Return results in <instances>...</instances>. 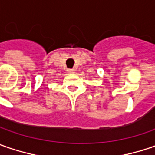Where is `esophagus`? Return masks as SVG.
Returning a JSON list of instances; mask_svg holds the SVG:
<instances>
[{"instance_id":"1","label":"esophagus","mask_w":155,"mask_h":155,"mask_svg":"<svg viewBox=\"0 0 155 155\" xmlns=\"http://www.w3.org/2000/svg\"><path fill=\"white\" fill-rule=\"evenodd\" d=\"M67 71H68L69 73H71H71H74L75 70L74 69H68V70H67Z\"/></svg>"}]
</instances>
